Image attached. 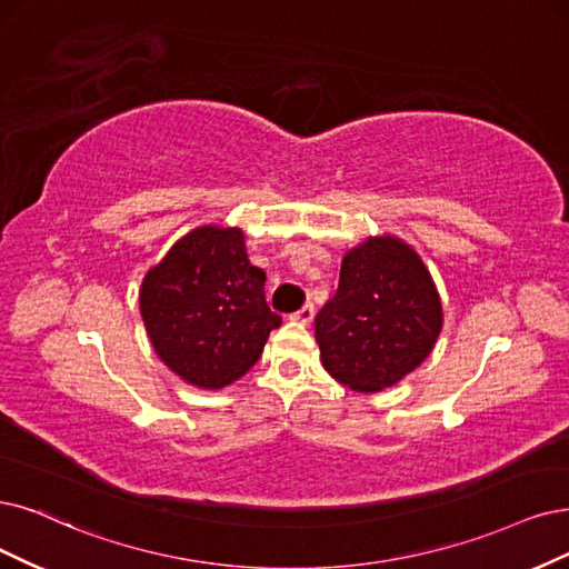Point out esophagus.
Instances as JSON below:
<instances>
[{
	"label": "esophagus",
	"instance_id": "34e87169",
	"mask_svg": "<svg viewBox=\"0 0 569 569\" xmlns=\"http://www.w3.org/2000/svg\"><path fill=\"white\" fill-rule=\"evenodd\" d=\"M290 321H298V323H311L313 321V305H305L302 309H298L296 313H290Z\"/></svg>",
	"mask_w": 569,
	"mask_h": 569
}]
</instances>
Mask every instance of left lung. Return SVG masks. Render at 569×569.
<instances>
[{"mask_svg":"<svg viewBox=\"0 0 569 569\" xmlns=\"http://www.w3.org/2000/svg\"><path fill=\"white\" fill-rule=\"evenodd\" d=\"M440 328L443 305L427 264L385 234L347 250L338 292L317 317V342L330 377L375 393L422 366Z\"/></svg>","mask_w":569,"mask_h":569,"instance_id":"obj_1","label":"left lung"}]
</instances>
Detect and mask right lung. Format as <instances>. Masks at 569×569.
Here are the masks:
<instances>
[{"instance_id": "right-lung-1", "label": "right lung", "mask_w": 569, "mask_h": 569, "mask_svg": "<svg viewBox=\"0 0 569 569\" xmlns=\"http://www.w3.org/2000/svg\"><path fill=\"white\" fill-rule=\"evenodd\" d=\"M264 281L239 227L187 231L140 286V317L163 366L206 391L243 377L281 326L264 302Z\"/></svg>"}]
</instances>
